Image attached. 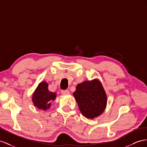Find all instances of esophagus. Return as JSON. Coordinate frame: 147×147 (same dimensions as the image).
I'll return each instance as SVG.
<instances>
[{"instance_id":"esophagus-1","label":"esophagus","mask_w":147,"mask_h":147,"mask_svg":"<svg viewBox=\"0 0 147 147\" xmlns=\"http://www.w3.org/2000/svg\"><path fill=\"white\" fill-rule=\"evenodd\" d=\"M61 93L63 94V95H66V94H69V91L68 90H62L61 91Z\"/></svg>"}]
</instances>
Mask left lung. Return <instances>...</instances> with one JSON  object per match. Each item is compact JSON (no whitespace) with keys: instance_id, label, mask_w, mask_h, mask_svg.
<instances>
[{"instance_id":"8db88e82","label":"left lung","mask_w":147,"mask_h":147,"mask_svg":"<svg viewBox=\"0 0 147 147\" xmlns=\"http://www.w3.org/2000/svg\"><path fill=\"white\" fill-rule=\"evenodd\" d=\"M73 96L81 114L88 119L97 117L106 107V93L102 83L97 79L78 84Z\"/></svg>"}]
</instances>
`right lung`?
<instances>
[{"label":"right lung","mask_w":147,"mask_h":147,"mask_svg":"<svg viewBox=\"0 0 147 147\" xmlns=\"http://www.w3.org/2000/svg\"><path fill=\"white\" fill-rule=\"evenodd\" d=\"M56 97V93L50 91L48 84L46 81H41L38 85L32 95V102L34 106L38 109L47 111L51 107V102Z\"/></svg>","instance_id":"obj_1"}]
</instances>
